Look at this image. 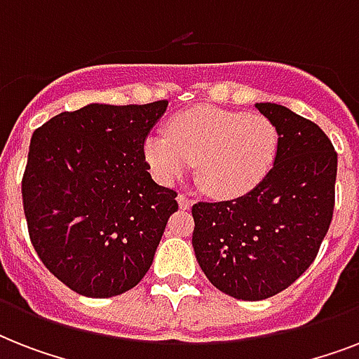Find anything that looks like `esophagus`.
<instances>
[{
  "instance_id": "obj_1",
  "label": "esophagus",
  "mask_w": 359,
  "mask_h": 359,
  "mask_svg": "<svg viewBox=\"0 0 359 359\" xmlns=\"http://www.w3.org/2000/svg\"><path fill=\"white\" fill-rule=\"evenodd\" d=\"M177 201H179V207L182 208V210H186V208H190L191 205H194V199H191L188 194H180V196L177 197Z\"/></svg>"
}]
</instances>
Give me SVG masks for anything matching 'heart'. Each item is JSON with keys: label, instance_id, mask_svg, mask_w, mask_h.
I'll list each match as a JSON object with an SVG mask.
<instances>
[{"label": "heart", "instance_id": "b5f03b06", "mask_svg": "<svg viewBox=\"0 0 359 359\" xmlns=\"http://www.w3.org/2000/svg\"><path fill=\"white\" fill-rule=\"evenodd\" d=\"M279 132L259 114L199 106L175 115L165 135H149L145 158L163 182L180 179L196 163L197 182L208 196L240 197L261 184L273 168Z\"/></svg>", "mask_w": 359, "mask_h": 359}]
</instances>
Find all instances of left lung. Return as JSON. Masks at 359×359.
<instances>
[{"label":"left lung","mask_w":359,"mask_h":359,"mask_svg":"<svg viewBox=\"0 0 359 359\" xmlns=\"http://www.w3.org/2000/svg\"><path fill=\"white\" fill-rule=\"evenodd\" d=\"M279 132L273 168L250 194L191 207V244L208 281L238 300H264L315 261L335 205L337 152L317 124L278 104H255Z\"/></svg>","instance_id":"left-lung-1"}]
</instances>
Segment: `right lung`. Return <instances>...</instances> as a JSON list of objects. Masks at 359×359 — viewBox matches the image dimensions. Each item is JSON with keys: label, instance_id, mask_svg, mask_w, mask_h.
I'll return each instance as SVG.
<instances>
[{"label": "right lung", "instance_id": "add662e5", "mask_svg": "<svg viewBox=\"0 0 359 359\" xmlns=\"http://www.w3.org/2000/svg\"><path fill=\"white\" fill-rule=\"evenodd\" d=\"M165 108L91 104L33 132L22 177L31 244L78 294L109 298L140 283L179 208L145 160V137Z\"/></svg>", "mask_w": 359, "mask_h": 359}]
</instances>
